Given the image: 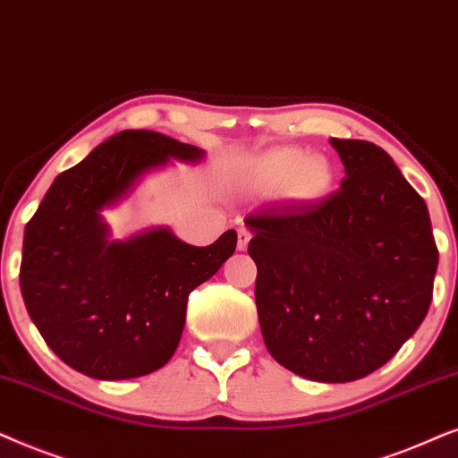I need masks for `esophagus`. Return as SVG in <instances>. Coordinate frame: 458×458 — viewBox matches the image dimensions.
<instances>
[{
	"label": "esophagus",
	"instance_id": "obj_1",
	"mask_svg": "<svg viewBox=\"0 0 458 458\" xmlns=\"http://www.w3.org/2000/svg\"><path fill=\"white\" fill-rule=\"evenodd\" d=\"M249 241H251V233L247 228H239V242H236L239 251H247Z\"/></svg>",
	"mask_w": 458,
	"mask_h": 458
}]
</instances>
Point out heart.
<instances>
[{"instance_id":"b5f03b06","label":"heart","mask_w":458,"mask_h":458,"mask_svg":"<svg viewBox=\"0 0 458 458\" xmlns=\"http://www.w3.org/2000/svg\"><path fill=\"white\" fill-rule=\"evenodd\" d=\"M249 178L264 191L283 186L286 199L297 205H318L333 192L337 172L325 155H306L295 146L267 150L249 163Z\"/></svg>"}]
</instances>
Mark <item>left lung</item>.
<instances>
[{
  "instance_id": "1",
  "label": "left lung",
  "mask_w": 458,
  "mask_h": 458,
  "mask_svg": "<svg viewBox=\"0 0 458 458\" xmlns=\"http://www.w3.org/2000/svg\"><path fill=\"white\" fill-rule=\"evenodd\" d=\"M345 167L318 205L245 217L255 303L270 356L320 383L362 379L392 360L431 303L437 247L429 211L386 150L331 138Z\"/></svg>"
}]
</instances>
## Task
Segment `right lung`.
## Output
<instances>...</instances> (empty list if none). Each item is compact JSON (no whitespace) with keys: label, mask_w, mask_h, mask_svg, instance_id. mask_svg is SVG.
Segmentation results:
<instances>
[{"label":"right lung","mask_w":458,"mask_h":458,"mask_svg":"<svg viewBox=\"0 0 458 458\" xmlns=\"http://www.w3.org/2000/svg\"><path fill=\"white\" fill-rule=\"evenodd\" d=\"M203 157L158 131L125 130L52 182L24 228L21 293L41 337L71 369L119 381L155 373L174 356L188 295L234 253L236 233L207 247L169 228L113 241L102 211L172 158Z\"/></svg>","instance_id":"right-lung-1"}]
</instances>
